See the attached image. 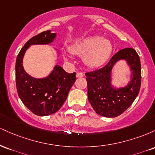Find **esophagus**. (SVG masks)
<instances>
[{
  "instance_id": "esophagus-1",
  "label": "esophagus",
  "mask_w": 155,
  "mask_h": 155,
  "mask_svg": "<svg viewBox=\"0 0 155 155\" xmlns=\"http://www.w3.org/2000/svg\"><path fill=\"white\" fill-rule=\"evenodd\" d=\"M83 76H84V74L81 72H78L77 74H76V77L77 78H81L83 77Z\"/></svg>"
}]
</instances>
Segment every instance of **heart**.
Returning <instances> with one entry per match:
<instances>
[{"label": "heart", "instance_id": "1", "mask_svg": "<svg viewBox=\"0 0 155 155\" xmlns=\"http://www.w3.org/2000/svg\"><path fill=\"white\" fill-rule=\"evenodd\" d=\"M113 47L109 40L100 36L87 37L73 44L71 51L73 54L84 55L87 66L97 68L103 65L111 56Z\"/></svg>", "mask_w": 155, "mask_h": 155}]
</instances>
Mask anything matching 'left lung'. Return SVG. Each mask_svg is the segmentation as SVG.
<instances>
[{"instance_id": "obj_1", "label": "left lung", "mask_w": 155, "mask_h": 155, "mask_svg": "<svg viewBox=\"0 0 155 155\" xmlns=\"http://www.w3.org/2000/svg\"><path fill=\"white\" fill-rule=\"evenodd\" d=\"M120 59H125L131 67L132 79L124 88L115 89L111 85V70ZM85 75L88 101L95 111L103 117H116L131 106L140 91L141 67L139 56L132 48L121 49L105 66Z\"/></svg>"}]
</instances>
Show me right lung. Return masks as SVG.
<instances>
[{"instance_id":"obj_1","label":"right lung","mask_w":155,"mask_h":155,"mask_svg":"<svg viewBox=\"0 0 155 155\" xmlns=\"http://www.w3.org/2000/svg\"><path fill=\"white\" fill-rule=\"evenodd\" d=\"M56 37L51 31H44L31 38L22 48L16 60V86L21 101L30 111L38 116H48L61 108L70 89L76 81V73L68 74L56 65L47 77L35 79L25 72L22 60L31 45L49 44Z\"/></svg>"}]
</instances>
